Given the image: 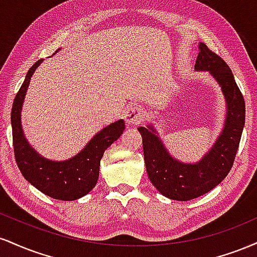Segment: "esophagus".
<instances>
[{
	"label": "esophagus",
	"instance_id": "34e87169",
	"mask_svg": "<svg viewBox=\"0 0 257 257\" xmlns=\"http://www.w3.org/2000/svg\"><path fill=\"white\" fill-rule=\"evenodd\" d=\"M143 111L138 105L128 106L124 111V120L128 124H134V123L140 122L143 119Z\"/></svg>",
	"mask_w": 257,
	"mask_h": 257
}]
</instances>
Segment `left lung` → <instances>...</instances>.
Instances as JSON below:
<instances>
[{
  "instance_id": "1",
  "label": "left lung",
  "mask_w": 257,
  "mask_h": 257,
  "mask_svg": "<svg viewBox=\"0 0 257 257\" xmlns=\"http://www.w3.org/2000/svg\"><path fill=\"white\" fill-rule=\"evenodd\" d=\"M194 70L208 71L220 85L226 102L225 123L214 145L196 163L170 155L152 124L139 126L150 181L167 198L191 200L213 190L226 178L234 162L245 123V102L225 61L199 42Z\"/></svg>"
}]
</instances>
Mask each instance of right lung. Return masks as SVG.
I'll return each mask as SVG.
<instances>
[{
	"mask_svg": "<svg viewBox=\"0 0 257 257\" xmlns=\"http://www.w3.org/2000/svg\"><path fill=\"white\" fill-rule=\"evenodd\" d=\"M59 51L60 49L55 53ZM42 61L43 59H41L30 67L13 101L11 122L14 156L23 176L38 191L54 199L76 200L89 193L96 185L100 161L105 150L122 135L125 123L118 119L106 125L77 155L66 161H52L41 156L25 138L22 126V110L32 75Z\"/></svg>",
	"mask_w": 257,
	"mask_h": 257,
	"instance_id": "right-lung-1",
	"label": "right lung"
}]
</instances>
